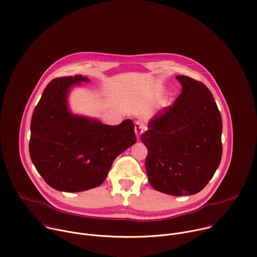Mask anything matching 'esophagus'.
Here are the masks:
<instances>
[{"label":"esophagus","mask_w":257,"mask_h":257,"mask_svg":"<svg viewBox=\"0 0 257 257\" xmlns=\"http://www.w3.org/2000/svg\"><path fill=\"white\" fill-rule=\"evenodd\" d=\"M145 129H146L145 126L141 122H136V124H135V134H136L137 139L140 138V135L143 133V131Z\"/></svg>","instance_id":"esophagus-1"}]
</instances>
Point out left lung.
<instances>
[{"label":"left lung","mask_w":257,"mask_h":257,"mask_svg":"<svg viewBox=\"0 0 257 257\" xmlns=\"http://www.w3.org/2000/svg\"><path fill=\"white\" fill-rule=\"evenodd\" d=\"M176 79L182 92L149 122L141 141L148 149L151 185L169 195H192L206 186L221 163L222 116L203 83L183 75Z\"/></svg>","instance_id":"left-lung-1"}]
</instances>
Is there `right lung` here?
I'll list each match as a JSON object with an SVG mask.
<instances>
[{"label":"right lung","mask_w":257,"mask_h":257,"mask_svg":"<svg viewBox=\"0 0 257 257\" xmlns=\"http://www.w3.org/2000/svg\"><path fill=\"white\" fill-rule=\"evenodd\" d=\"M82 75L60 77L45 88L30 124L31 161L52 188L80 192L99 186L115 159L136 142L134 124L116 126L70 113L67 96Z\"/></svg>","instance_id":"right-lung-1"}]
</instances>
